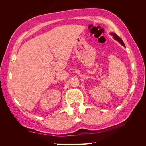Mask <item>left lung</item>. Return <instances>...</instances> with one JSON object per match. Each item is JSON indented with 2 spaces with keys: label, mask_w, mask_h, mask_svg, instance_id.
<instances>
[{
  "label": "left lung",
  "mask_w": 146,
  "mask_h": 146,
  "mask_svg": "<svg viewBox=\"0 0 146 146\" xmlns=\"http://www.w3.org/2000/svg\"><path fill=\"white\" fill-rule=\"evenodd\" d=\"M110 35H112V36H113V38H114V39H115V40H116V41H117L119 43L121 44L122 46H123L124 47H125V44H124V43H123V41L122 40V39L119 38L117 35L115 33H114V32H111L110 33Z\"/></svg>",
  "instance_id": "1"
}]
</instances>
